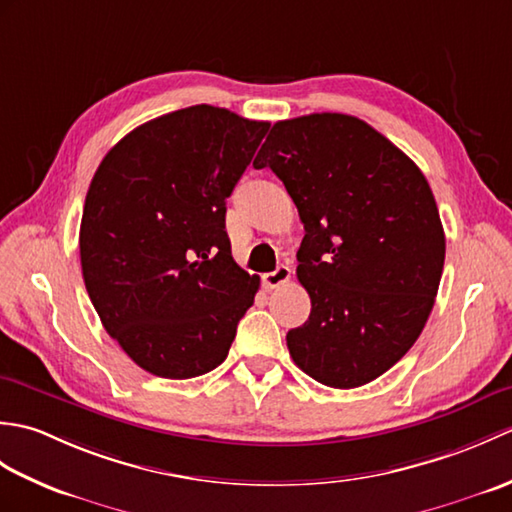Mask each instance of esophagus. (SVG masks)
I'll use <instances>...</instances> for the list:
<instances>
[{
  "label": "esophagus",
  "instance_id": "34e87169",
  "mask_svg": "<svg viewBox=\"0 0 512 512\" xmlns=\"http://www.w3.org/2000/svg\"><path fill=\"white\" fill-rule=\"evenodd\" d=\"M290 275H292V270L288 268V266H277L273 273H268V275H264V284H266V288H279V286H284L286 281L290 279Z\"/></svg>",
  "mask_w": 512,
  "mask_h": 512
}]
</instances>
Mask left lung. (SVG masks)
I'll return each mask as SVG.
<instances>
[{
  "mask_svg": "<svg viewBox=\"0 0 512 512\" xmlns=\"http://www.w3.org/2000/svg\"><path fill=\"white\" fill-rule=\"evenodd\" d=\"M253 167L273 169L306 228L297 277L312 310L286 334L292 361L328 387L372 383L438 295L447 244L427 178L372 125L332 112L275 123Z\"/></svg>",
  "mask_w": 512,
  "mask_h": 512,
  "instance_id": "8db88e82",
  "label": "left lung"
}]
</instances>
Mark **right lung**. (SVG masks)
<instances>
[{"instance_id": "right-lung-1", "label": "right lung", "mask_w": 512, "mask_h": 512, "mask_svg": "<svg viewBox=\"0 0 512 512\" xmlns=\"http://www.w3.org/2000/svg\"><path fill=\"white\" fill-rule=\"evenodd\" d=\"M270 123L193 105L107 151L85 195L81 268L107 334L145 372L193 378L231 350L259 277L235 264L226 198Z\"/></svg>"}]
</instances>
